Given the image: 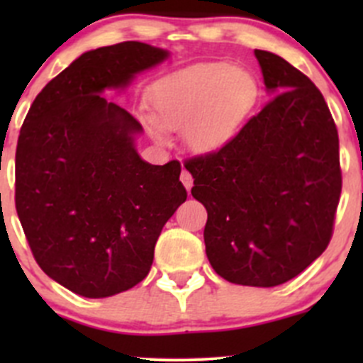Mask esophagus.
Listing matches in <instances>:
<instances>
[{"label": "esophagus", "mask_w": 363, "mask_h": 363, "mask_svg": "<svg viewBox=\"0 0 363 363\" xmlns=\"http://www.w3.org/2000/svg\"><path fill=\"white\" fill-rule=\"evenodd\" d=\"M181 182H182V184H184V188L188 189V191H189V189H191V186H193V177H191V174H189V172L186 170V168L181 172Z\"/></svg>", "instance_id": "esophagus-1"}]
</instances>
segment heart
I'll return each mask as SVG.
<instances>
[{
	"label": "heart",
	"instance_id": "obj_1",
	"mask_svg": "<svg viewBox=\"0 0 363 363\" xmlns=\"http://www.w3.org/2000/svg\"><path fill=\"white\" fill-rule=\"evenodd\" d=\"M258 100V82L250 69L230 63L202 65L158 84L152 94L155 117H144L156 140L164 130H186L195 151L225 147Z\"/></svg>",
	"mask_w": 363,
	"mask_h": 363
}]
</instances>
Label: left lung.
<instances>
[{
  "label": "left lung",
  "instance_id": "left-lung-1",
  "mask_svg": "<svg viewBox=\"0 0 363 363\" xmlns=\"http://www.w3.org/2000/svg\"><path fill=\"white\" fill-rule=\"evenodd\" d=\"M274 94L218 152L186 161L207 208L205 252L230 283L294 279L330 242L342 177L339 137L323 94L277 54L255 50Z\"/></svg>",
  "mask_w": 363,
  "mask_h": 363
}]
</instances>
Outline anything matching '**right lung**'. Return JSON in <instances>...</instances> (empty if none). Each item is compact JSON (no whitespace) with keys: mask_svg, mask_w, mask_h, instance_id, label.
Returning a JSON list of instances; mask_svg holds the SVG:
<instances>
[{"mask_svg":"<svg viewBox=\"0 0 363 363\" xmlns=\"http://www.w3.org/2000/svg\"><path fill=\"white\" fill-rule=\"evenodd\" d=\"M168 56L142 42L87 50L43 87L21 128V225L40 269L77 295L105 298L140 283L164 223L188 196L181 163L142 160L140 123L101 96Z\"/></svg>","mask_w":363,"mask_h":363,"instance_id":"obj_1","label":"right lung"}]
</instances>
